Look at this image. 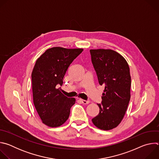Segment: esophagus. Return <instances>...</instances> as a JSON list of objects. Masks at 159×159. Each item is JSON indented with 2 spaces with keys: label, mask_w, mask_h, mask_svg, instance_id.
I'll use <instances>...</instances> for the list:
<instances>
[{
  "label": "esophagus",
  "mask_w": 159,
  "mask_h": 159,
  "mask_svg": "<svg viewBox=\"0 0 159 159\" xmlns=\"http://www.w3.org/2000/svg\"><path fill=\"white\" fill-rule=\"evenodd\" d=\"M80 101L84 104H87L89 103V101H86V100H84V99H80Z\"/></svg>",
  "instance_id": "esophagus-1"
}]
</instances>
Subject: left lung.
Returning a JSON list of instances; mask_svg holds the SVG:
<instances>
[{"mask_svg": "<svg viewBox=\"0 0 159 159\" xmlns=\"http://www.w3.org/2000/svg\"><path fill=\"white\" fill-rule=\"evenodd\" d=\"M99 83L104 86L99 112L93 118L98 128L109 130L122 121L130 100L131 76L126 60L112 50H90Z\"/></svg>", "mask_w": 159, "mask_h": 159, "instance_id": "1", "label": "left lung"}]
</instances>
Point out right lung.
<instances>
[{"mask_svg":"<svg viewBox=\"0 0 159 159\" xmlns=\"http://www.w3.org/2000/svg\"><path fill=\"white\" fill-rule=\"evenodd\" d=\"M83 49L53 47L42 54L36 61L31 74L33 102L42 122L50 127L62 125L69 117L74 98L61 92L68 68Z\"/></svg>","mask_w":159,"mask_h":159,"instance_id":"1","label":"right lung"}]
</instances>
